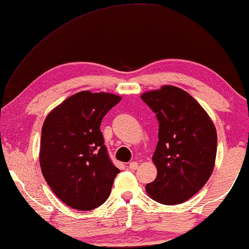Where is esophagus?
<instances>
[{
  "label": "esophagus",
  "mask_w": 249,
  "mask_h": 249,
  "mask_svg": "<svg viewBox=\"0 0 249 249\" xmlns=\"http://www.w3.org/2000/svg\"><path fill=\"white\" fill-rule=\"evenodd\" d=\"M138 167H139V164H138V162H136V161H133V162H129V164H128V168L131 170H135V169H138Z\"/></svg>",
  "instance_id": "esophagus-1"
}]
</instances>
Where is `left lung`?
Here are the masks:
<instances>
[{
  "label": "left lung",
  "mask_w": 249,
  "mask_h": 249,
  "mask_svg": "<svg viewBox=\"0 0 249 249\" xmlns=\"http://www.w3.org/2000/svg\"><path fill=\"white\" fill-rule=\"evenodd\" d=\"M141 99L159 122L152 160L158 175L145 190L166 205L180 204L204 186L214 168L216 129L208 113L190 93L174 86L144 92Z\"/></svg>",
  "instance_id": "8db88e82"
}]
</instances>
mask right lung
I'll list each match as a JSON object with an SVG mask.
<instances>
[{
  "instance_id": "right-lung-1",
  "label": "right lung",
  "mask_w": 249,
  "mask_h": 249,
  "mask_svg": "<svg viewBox=\"0 0 249 249\" xmlns=\"http://www.w3.org/2000/svg\"><path fill=\"white\" fill-rule=\"evenodd\" d=\"M120 96L81 91L47 115L41 128V173L54 194L70 208L89 211L108 198L120 169L100 131L103 118Z\"/></svg>"
}]
</instances>
